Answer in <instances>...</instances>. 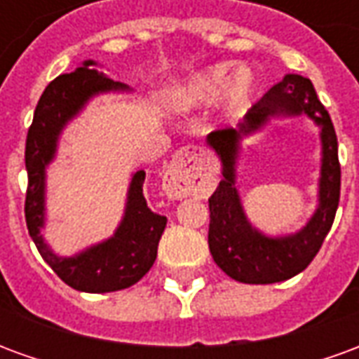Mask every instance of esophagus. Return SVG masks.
I'll list each match as a JSON object with an SVG mask.
<instances>
[{
  "mask_svg": "<svg viewBox=\"0 0 359 359\" xmlns=\"http://www.w3.org/2000/svg\"><path fill=\"white\" fill-rule=\"evenodd\" d=\"M210 159L205 157L202 149L194 148V146L180 148L165 172V194L171 200H180L187 196L198 194L210 175Z\"/></svg>",
  "mask_w": 359,
  "mask_h": 359,
  "instance_id": "esophagus-1",
  "label": "esophagus"
}]
</instances>
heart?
I'll use <instances>...</instances> for the list:
<instances>
[{
  "mask_svg": "<svg viewBox=\"0 0 359 359\" xmlns=\"http://www.w3.org/2000/svg\"><path fill=\"white\" fill-rule=\"evenodd\" d=\"M229 63H215V65L203 69L194 76H190L179 90H177V103L182 107H203L215 102L218 95L221 102V109L226 115L241 113L250 95L254 92L256 81L250 67H238L231 74Z\"/></svg>",
  "mask_w": 359,
  "mask_h": 359,
  "instance_id": "b5f03b06",
  "label": "heart"
}]
</instances>
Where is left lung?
<instances>
[{"instance_id": "left-lung-1", "label": "left lung", "mask_w": 359, "mask_h": 359, "mask_svg": "<svg viewBox=\"0 0 359 359\" xmlns=\"http://www.w3.org/2000/svg\"><path fill=\"white\" fill-rule=\"evenodd\" d=\"M308 114L320 126L322 169L318 183V208L300 231L269 237L249 223L236 187V167L241 140L259 132L271 118ZM208 148L221 161L217 190L210 198V252L226 275L246 285H271L306 269L331 231L340 198L339 142L329 113L319 102L309 79L285 74L246 113L236 128L208 134Z\"/></svg>"}]
</instances>
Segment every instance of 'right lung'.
<instances>
[{
  "mask_svg": "<svg viewBox=\"0 0 359 359\" xmlns=\"http://www.w3.org/2000/svg\"><path fill=\"white\" fill-rule=\"evenodd\" d=\"M130 94L123 82H115L97 71L88 59L74 73L61 74L43 90L36 105L27 136L28 190L25 217L30 238L43 262L74 290L92 294L115 292L136 285L156 262L157 244L167 225V217L149 210L144 198L146 171L133 172L126 190L125 213L109 238L92 244L73 256H59L46 242V179L48 167L57 156L59 138L65 126L82 113L94 97L102 94Z\"/></svg>",
  "mask_w": 359,
  "mask_h": 359,
  "instance_id": "1",
  "label": "right lung"
}]
</instances>
